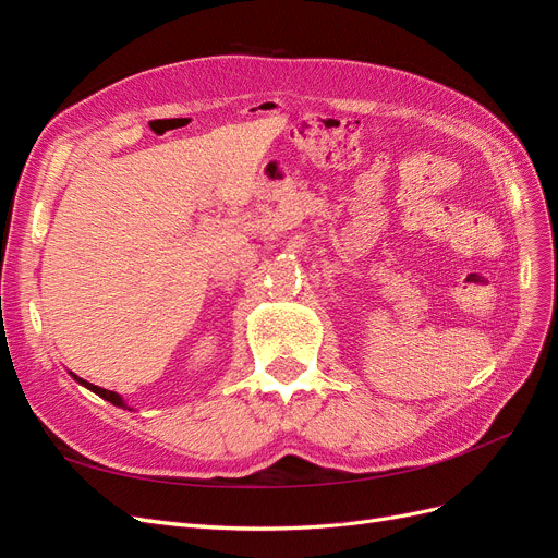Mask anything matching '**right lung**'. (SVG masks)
Segmentation results:
<instances>
[{"instance_id": "add662e5", "label": "right lung", "mask_w": 558, "mask_h": 558, "mask_svg": "<svg viewBox=\"0 0 558 558\" xmlns=\"http://www.w3.org/2000/svg\"><path fill=\"white\" fill-rule=\"evenodd\" d=\"M72 375V379L74 381H78L81 386H86L88 391H93V393H97L99 398H105L107 402H111V404H116V408H123V410H132L130 404L123 400V396L121 393H116V391H107V388H102V386H95V384H90V381H86V379H81L78 375H74V373H70Z\"/></svg>"}]
</instances>
